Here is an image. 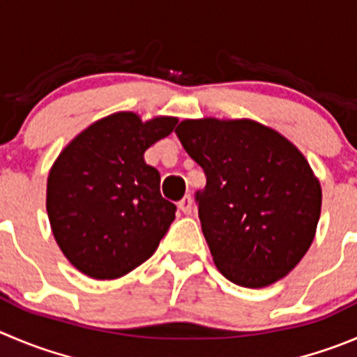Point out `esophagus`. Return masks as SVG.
<instances>
[{
  "label": "esophagus",
  "mask_w": 357,
  "mask_h": 357,
  "mask_svg": "<svg viewBox=\"0 0 357 357\" xmlns=\"http://www.w3.org/2000/svg\"><path fill=\"white\" fill-rule=\"evenodd\" d=\"M178 208H181L182 213H185V215H189V213L192 212V198L191 196H184V198L178 202Z\"/></svg>",
  "instance_id": "esophagus-1"
}]
</instances>
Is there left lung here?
Instances as JSON below:
<instances>
[{
    "label": "left lung",
    "instance_id": "1",
    "mask_svg": "<svg viewBox=\"0 0 357 357\" xmlns=\"http://www.w3.org/2000/svg\"><path fill=\"white\" fill-rule=\"evenodd\" d=\"M175 133L206 175L196 203L217 270L252 289L286 277L321 215V184L303 154L249 119H185Z\"/></svg>",
    "mask_w": 357,
    "mask_h": 357
}]
</instances>
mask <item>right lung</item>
Returning <instances> with one entry per match:
<instances>
[{"label": "right lung", "mask_w": 357, "mask_h": 357, "mask_svg": "<svg viewBox=\"0 0 357 357\" xmlns=\"http://www.w3.org/2000/svg\"><path fill=\"white\" fill-rule=\"evenodd\" d=\"M176 122H142L133 112H117L73 138L50 168L47 213L54 238L87 277L130 273L168 231L176 206L161 196V176L144 154Z\"/></svg>", "instance_id": "add662e5"}]
</instances>
